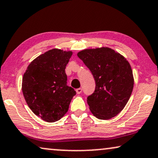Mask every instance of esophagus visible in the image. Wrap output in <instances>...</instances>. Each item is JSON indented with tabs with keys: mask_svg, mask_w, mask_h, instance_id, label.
I'll return each mask as SVG.
<instances>
[{
	"mask_svg": "<svg viewBox=\"0 0 158 158\" xmlns=\"http://www.w3.org/2000/svg\"><path fill=\"white\" fill-rule=\"evenodd\" d=\"M76 91H77V94H81V92H82V89H81V88H78V89H77Z\"/></svg>",
	"mask_w": 158,
	"mask_h": 158,
	"instance_id": "esophagus-1",
	"label": "esophagus"
}]
</instances>
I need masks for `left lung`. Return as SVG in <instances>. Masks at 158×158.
Masks as SVG:
<instances>
[{"label": "left lung", "mask_w": 158, "mask_h": 158, "mask_svg": "<svg viewBox=\"0 0 158 158\" xmlns=\"http://www.w3.org/2000/svg\"><path fill=\"white\" fill-rule=\"evenodd\" d=\"M93 75L95 90L88 96L89 110L96 118L108 120L124 108L134 87L129 63L108 47L85 49L77 53Z\"/></svg>", "instance_id": "8db88e82"}]
</instances>
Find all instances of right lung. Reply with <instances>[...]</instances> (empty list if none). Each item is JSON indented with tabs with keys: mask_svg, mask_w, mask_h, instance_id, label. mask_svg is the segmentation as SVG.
Listing matches in <instances>:
<instances>
[{
	"mask_svg": "<svg viewBox=\"0 0 158 158\" xmlns=\"http://www.w3.org/2000/svg\"><path fill=\"white\" fill-rule=\"evenodd\" d=\"M72 51L50 50L34 59L22 79V92L27 105L43 121L52 123L67 113L76 94L67 85L65 72Z\"/></svg>",
	"mask_w": 158,
	"mask_h": 158,
	"instance_id": "obj_1",
	"label": "right lung"
}]
</instances>
